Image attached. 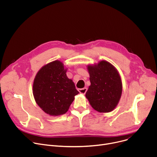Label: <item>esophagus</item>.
I'll return each instance as SVG.
<instances>
[{"label": "esophagus", "instance_id": "esophagus-1", "mask_svg": "<svg viewBox=\"0 0 157 157\" xmlns=\"http://www.w3.org/2000/svg\"><path fill=\"white\" fill-rule=\"evenodd\" d=\"M87 90V87H84V88H82V89H78L79 92L80 93H81V94H86Z\"/></svg>", "mask_w": 157, "mask_h": 157}]
</instances>
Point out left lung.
<instances>
[{"label":"left lung","instance_id":"obj_1","mask_svg":"<svg viewBox=\"0 0 157 157\" xmlns=\"http://www.w3.org/2000/svg\"><path fill=\"white\" fill-rule=\"evenodd\" d=\"M91 86L86 97L93 108L100 113H109L117 105L122 94V81L114 67L105 61L88 66Z\"/></svg>","mask_w":157,"mask_h":157}]
</instances>
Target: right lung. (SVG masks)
Here are the masks:
<instances>
[{
  "label": "right lung",
  "mask_w": 157,
  "mask_h": 157,
  "mask_svg": "<svg viewBox=\"0 0 157 157\" xmlns=\"http://www.w3.org/2000/svg\"><path fill=\"white\" fill-rule=\"evenodd\" d=\"M66 72L63 64L56 60L42 67L34 79L33 94L35 101L49 115L65 114L79 93Z\"/></svg>",
  "instance_id": "right-lung-1"
}]
</instances>
